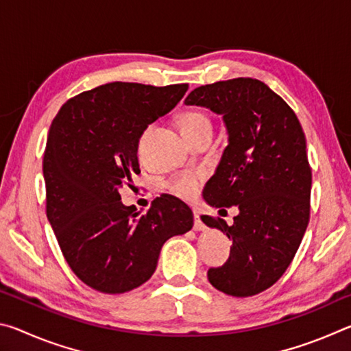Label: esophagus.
<instances>
[{
  "label": "esophagus",
  "instance_id": "esophagus-1",
  "mask_svg": "<svg viewBox=\"0 0 351 351\" xmlns=\"http://www.w3.org/2000/svg\"><path fill=\"white\" fill-rule=\"evenodd\" d=\"M193 218H195V221H193V229L195 230H204V223L201 221V218H199V213H198V210H193Z\"/></svg>",
  "mask_w": 351,
  "mask_h": 351
}]
</instances>
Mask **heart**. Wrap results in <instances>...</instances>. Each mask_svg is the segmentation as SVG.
<instances>
[{"label":"heart","mask_w":351,"mask_h":351,"mask_svg":"<svg viewBox=\"0 0 351 351\" xmlns=\"http://www.w3.org/2000/svg\"><path fill=\"white\" fill-rule=\"evenodd\" d=\"M180 123L184 134H190L203 127H210V121L203 111L199 110H186L180 117ZM204 175L201 171H186V173L178 175L169 182V190L176 197L182 199H192L198 193L201 182Z\"/></svg>","instance_id":"obj_1"}]
</instances>
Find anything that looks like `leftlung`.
Instances as JSON below:
<instances>
[{"label":"left lung","mask_w":351,"mask_h":351,"mask_svg":"<svg viewBox=\"0 0 351 351\" xmlns=\"http://www.w3.org/2000/svg\"><path fill=\"white\" fill-rule=\"evenodd\" d=\"M184 102L223 114L229 144L204 199L221 210H240L230 226L219 217H201L232 241L228 261L207 277L228 295H255L288 269L310 223L305 133L293 108L251 77L195 88Z\"/></svg>","instance_id":"8db88e82"}]
</instances>
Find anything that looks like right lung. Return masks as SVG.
<instances>
[{
    "label": "right lung",
    "instance_id": "right-lung-1",
    "mask_svg": "<svg viewBox=\"0 0 351 351\" xmlns=\"http://www.w3.org/2000/svg\"><path fill=\"white\" fill-rule=\"evenodd\" d=\"M187 90V83H106L66 100L52 121L43 156L46 215L69 268L100 293L141 287L164 243L192 229V210L176 197L164 193L139 215L119 193L141 173V134Z\"/></svg>",
    "mask_w": 351,
    "mask_h": 351
}]
</instances>
